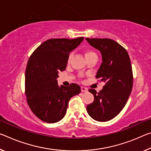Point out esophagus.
I'll return each instance as SVG.
<instances>
[{
	"mask_svg": "<svg viewBox=\"0 0 151 151\" xmlns=\"http://www.w3.org/2000/svg\"><path fill=\"white\" fill-rule=\"evenodd\" d=\"M81 91H82L83 93V92H87L88 91L87 88H86L85 87H81Z\"/></svg>",
	"mask_w": 151,
	"mask_h": 151,
	"instance_id": "esophagus-1",
	"label": "esophagus"
}]
</instances>
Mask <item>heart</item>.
Here are the masks:
<instances>
[{"label": "heart", "mask_w": 151, "mask_h": 151, "mask_svg": "<svg viewBox=\"0 0 151 151\" xmlns=\"http://www.w3.org/2000/svg\"><path fill=\"white\" fill-rule=\"evenodd\" d=\"M92 55H96V54H95L94 52L91 51V50H87V51H86V52H85V58H87V57L90 56H92ZM70 58H71V55H70V56H69V58H68V61L70 60Z\"/></svg>", "instance_id": "1"}]
</instances>
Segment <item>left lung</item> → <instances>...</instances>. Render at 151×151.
I'll return each instance as SVG.
<instances>
[{
	"label": "left lung",
	"mask_w": 151,
	"mask_h": 151,
	"mask_svg": "<svg viewBox=\"0 0 151 151\" xmlns=\"http://www.w3.org/2000/svg\"><path fill=\"white\" fill-rule=\"evenodd\" d=\"M91 46L101 52L102 63L96 78L105 82L102 90L93 88L89 92L94 101L87 106L89 116L98 122L111 120L125 106L133 85L130 59L126 49L107 38H86Z\"/></svg>",
	"instance_id": "8db88e82"
}]
</instances>
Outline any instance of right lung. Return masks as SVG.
<instances>
[{
    "instance_id": "right-lung-1",
    "label": "right lung",
    "mask_w": 151,
    "mask_h": 151,
    "mask_svg": "<svg viewBox=\"0 0 151 151\" xmlns=\"http://www.w3.org/2000/svg\"><path fill=\"white\" fill-rule=\"evenodd\" d=\"M84 37L50 39L40 45L29 59L25 70V95L33 113L47 123H56L66 113L69 100L81 91L79 85L59 87V72L66 69L70 52Z\"/></svg>"
}]
</instances>
